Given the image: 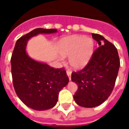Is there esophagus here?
<instances>
[{
	"label": "esophagus",
	"instance_id": "1",
	"mask_svg": "<svg viewBox=\"0 0 129 129\" xmlns=\"http://www.w3.org/2000/svg\"><path fill=\"white\" fill-rule=\"evenodd\" d=\"M67 76H68V77H69V79H71V74H72V72L70 71V70H67Z\"/></svg>",
	"mask_w": 129,
	"mask_h": 129
}]
</instances>
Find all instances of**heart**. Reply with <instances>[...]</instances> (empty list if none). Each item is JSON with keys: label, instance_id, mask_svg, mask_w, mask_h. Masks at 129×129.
I'll use <instances>...</instances> for the list:
<instances>
[{"label": "heart", "instance_id": "obj_1", "mask_svg": "<svg viewBox=\"0 0 129 129\" xmlns=\"http://www.w3.org/2000/svg\"><path fill=\"white\" fill-rule=\"evenodd\" d=\"M94 42L85 35H72L64 37L58 43V51L63 57H69V64L74 69L86 65L92 56Z\"/></svg>", "mask_w": 129, "mask_h": 129}]
</instances>
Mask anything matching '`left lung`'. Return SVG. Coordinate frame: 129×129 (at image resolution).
Listing matches in <instances>:
<instances>
[{
    "mask_svg": "<svg viewBox=\"0 0 129 129\" xmlns=\"http://www.w3.org/2000/svg\"><path fill=\"white\" fill-rule=\"evenodd\" d=\"M92 36L100 46L85 68L73 72L71 76L72 81L78 86L74 99L78 105L86 108L99 106L110 96L120 66L114 45L102 35L92 34Z\"/></svg>",
    "mask_w": 129,
    "mask_h": 129,
    "instance_id": "left-lung-1",
    "label": "left lung"
}]
</instances>
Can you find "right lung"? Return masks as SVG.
I'll list each match as a JSON object with an SVG mask.
<instances>
[{
	"label": "right lung",
	"mask_w": 129,
	"mask_h": 129,
	"mask_svg": "<svg viewBox=\"0 0 129 129\" xmlns=\"http://www.w3.org/2000/svg\"><path fill=\"white\" fill-rule=\"evenodd\" d=\"M56 29L36 28L17 41L11 58V75L16 94L31 109H52L58 101L59 93L68 83L63 68H54L36 61L26 52L28 41L40 34L56 33Z\"/></svg>",
	"instance_id": "1"
}]
</instances>
